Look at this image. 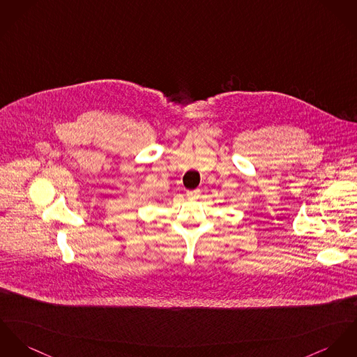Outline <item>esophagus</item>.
<instances>
[{
  "label": "esophagus",
  "instance_id": "1",
  "mask_svg": "<svg viewBox=\"0 0 357 357\" xmlns=\"http://www.w3.org/2000/svg\"><path fill=\"white\" fill-rule=\"evenodd\" d=\"M186 194H188V197H189L190 199H197V198L199 197L201 192H199L198 189H195V190H190V192H188Z\"/></svg>",
  "mask_w": 357,
  "mask_h": 357
}]
</instances>
